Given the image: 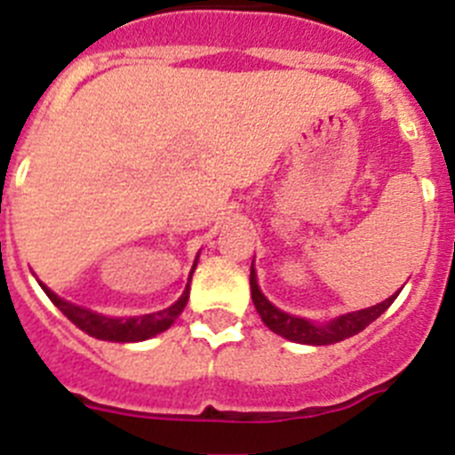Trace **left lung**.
<instances>
[{
  "label": "left lung",
  "instance_id": "left-lung-1",
  "mask_svg": "<svg viewBox=\"0 0 455 455\" xmlns=\"http://www.w3.org/2000/svg\"><path fill=\"white\" fill-rule=\"evenodd\" d=\"M249 283H251V299L253 305H256L258 314H260L262 323L271 330V332L280 334V337L290 339L294 343H307V346H330V343H339L343 339H350L355 334L362 332L363 328L379 318L386 309L393 305V300L397 299V294H393L390 299H386L384 303H377L372 307L359 309V312H347L337 316L330 323H312L307 318L291 316V314L283 312L275 305H271L269 300L265 299V294L258 287L256 269L251 265V275H249Z\"/></svg>",
  "mask_w": 455,
  "mask_h": 455
}]
</instances>
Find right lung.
Segmentation results:
<instances>
[{"instance_id":"add662e5","label":"right lung","mask_w":455,"mask_h":455,"mask_svg":"<svg viewBox=\"0 0 455 455\" xmlns=\"http://www.w3.org/2000/svg\"><path fill=\"white\" fill-rule=\"evenodd\" d=\"M195 267H197V260H195L193 271H195ZM193 271H190V275H193ZM42 290H44V294L49 296L51 303L60 309V312L69 318L71 323L78 325L83 332H87L89 337L103 339V341L134 343V341H146V339L156 337V334L165 332L170 325L175 323V318L184 312L186 303H188L190 278H188V285H186L184 294L180 296V300H177L175 305H170V307L161 309V312H152V314H143V316H130V318L103 316V314H96V312H92V309L78 307V305L60 299V296L53 294V291H51L46 285H42Z\"/></svg>"}]
</instances>
